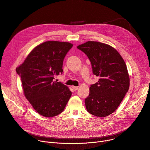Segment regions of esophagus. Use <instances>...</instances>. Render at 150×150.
I'll return each mask as SVG.
<instances>
[{
    "instance_id": "obj_1",
    "label": "esophagus",
    "mask_w": 150,
    "mask_h": 150,
    "mask_svg": "<svg viewBox=\"0 0 150 150\" xmlns=\"http://www.w3.org/2000/svg\"><path fill=\"white\" fill-rule=\"evenodd\" d=\"M72 88H73V89L74 91H76V90H77L79 89V87H78V86H72Z\"/></svg>"
}]
</instances>
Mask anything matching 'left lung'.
I'll return each instance as SVG.
<instances>
[{
	"mask_svg": "<svg viewBox=\"0 0 150 150\" xmlns=\"http://www.w3.org/2000/svg\"><path fill=\"white\" fill-rule=\"evenodd\" d=\"M77 48L88 57L93 74L99 78L90 87L86 108L95 116H108L116 110L129 89L125 61L116 49L103 43L88 41Z\"/></svg>",
	"mask_w": 150,
	"mask_h": 150,
	"instance_id": "left-lung-1",
	"label": "left lung"
}]
</instances>
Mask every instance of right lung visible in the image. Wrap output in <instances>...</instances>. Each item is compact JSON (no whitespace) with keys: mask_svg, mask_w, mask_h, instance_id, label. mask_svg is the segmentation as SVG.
<instances>
[{"mask_svg":"<svg viewBox=\"0 0 150 150\" xmlns=\"http://www.w3.org/2000/svg\"><path fill=\"white\" fill-rule=\"evenodd\" d=\"M73 46L66 42H45L35 47L17 68L25 98L44 117L60 114L71 98L68 87L54 79L62 73L64 59Z\"/></svg>","mask_w":150,"mask_h":150,"instance_id":"obj_1","label":"right lung"}]
</instances>
